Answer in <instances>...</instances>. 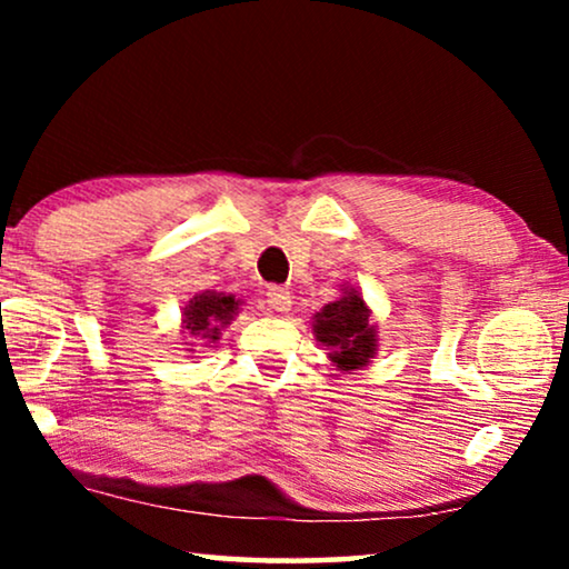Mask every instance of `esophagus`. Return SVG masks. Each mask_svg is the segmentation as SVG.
I'll use <instances>...</instances> for the list:
<instances>
[{
    "label": "esophagus",
    "instance_id": "esophagus-1",
    "mask_svg": "<svg viewBox=\"0 0 569 569\" xmlns=\"http://www.w3.org/2000/svg\"><path fill=\"white\" fill-rule=\"evenodd\" d=\"M267 302H269V308L284 313V310H290V306H292V295H290V290H284V287H269Z\"/></svg>",
    "mask_w": 569,
    "mask_h": 569
}]
</instances>
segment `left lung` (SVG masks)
Listing matches in <instances>:
<instances>
[{
  "instance_id": "left-lung-1",
  "label": "left lung",
  "mask_w": 569,
  "mask_h": 569,
  "mask_svg": "<svg viewBox=\"0 0 569 569\" xmlns=\"http://www.w3.org/2000/svg\"><path fill=\"white\" fill-rule=\"evenodd\" d=\"M313 331L318 341L333 349V360L341 370L362 368L376 352V329L368 323V308L357 292L329 302L316 316Z\"/></svg>"
}]
</instances>
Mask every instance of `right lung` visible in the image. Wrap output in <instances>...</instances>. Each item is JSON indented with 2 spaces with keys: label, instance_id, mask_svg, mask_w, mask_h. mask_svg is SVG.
<instances>
[{
  "label": "right lung",
  "instance_id": "1",
  "mask_svg": "<svg viewBox=\"0 0 569 569\" xmlns=\"http://www.w3.org/2000/svg\"><path fill=\"white\" fill-rule=\"evenodd\" d=\"M238 310V302L232 295L222 292H201L186 308V329L197 339L214 341L220 333V326L228 323Z\"/></svg>",
  "mask_w": 569,
  "mask_h": 569
}]
</instances>
